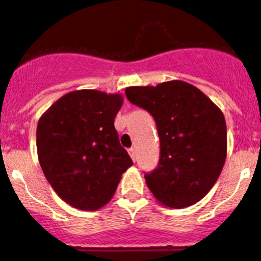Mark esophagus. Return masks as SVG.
Here are the masks:
<instances>
[{
    "mask_svg": "<svg viewBox=\"0 0 261 261\" xmlns=\"http://www.w3.org/2000/svg\"><path fill=\"white\" fill-rule=\"evenodd\" d=\"M128 154H130L131 159H133V161L135 162L136 161V150H135V148H130V149H128Z\"/></svg>",
    "mask_w": 261,
    "mask_h": 261,
    "instance_id": "34e87169",
    "label": "esophagus"
}]
</instances>
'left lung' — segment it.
<instances>
[{
	"instance_id": "left-lung-1",
	"label": "left lung",
	"mask_w": 261,
	"mask_h": 261,
	"mask_svg": "<svg viewBox=\"0 0 261 261\" xmlns=\"http://www.w3.org/2000/svg\"><path fill=\"white\" fill-rule=\"evenodd\" d=\"M153 116L161 143L158 167L145 173L149 190L168 208L198 203L218 179L227 156L222 111L201 90L181 80L125 90Z\"/></svg>"
}]
</instances>
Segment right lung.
I'll return each instance as SVG.
<instances>
[{"instance_id":"1","label":"right lung","mask_w":261,"mask_h":261,"mask_svg":"<svg viewBox=\"0 0 261 261\" xmlns=\"http://www.w3.org/2000/svg\"><path fill=\"white\" fill-rule=\"evenodd\" d=\"M122 95L71 92L53 103L37 127L38 159L57 195L80 211H97L112 199L133 166L115 128Z\"/></svg>"}]
</instances>
